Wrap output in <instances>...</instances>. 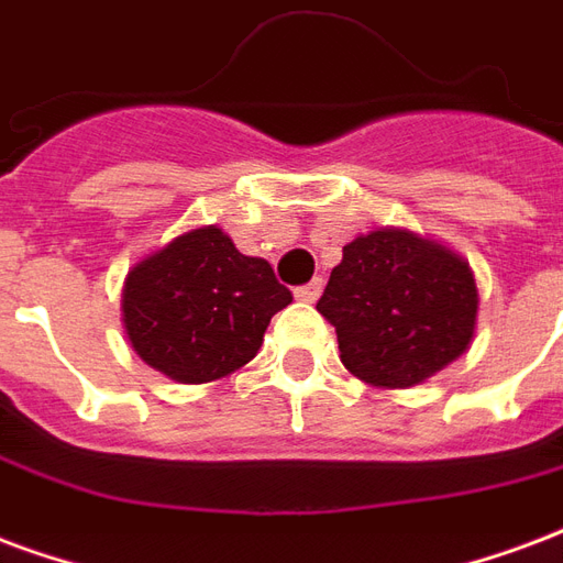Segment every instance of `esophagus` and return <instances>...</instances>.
<instances>
[{
  "label": "esophagus",
  "mask_w": 563,
  "mask_h": 563,
  "mask_svg": "<svg viewBox=\"0 0 563 563\" xmlns=\"http://www.w3.org/2000/svg\"><path fill=\"white\" fill-rule=\"evenodd\" d=\"M294 294H297V299H302V302H314V299L323 294V278H314V282L297 287Z\"/></svg>",
  "instance_id": "obj_1"
}]
</instances>
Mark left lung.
<instances>
[{"instance_id":"obj_1","label":"left lung","mask_w":563,"mask_h":563,"mask_svg":"<svg viewBox=\"0 0 563 563\" xmlns=\"http://www.w3.org/2000/svg\"><path fill=\"white\" fill-rule=\"evenodd\" d=\"M317 311L335 327L350 374L379 388H409L466 353L477 287L451 249L379 228L346 243Z\"/></svg>"}]
</instances>
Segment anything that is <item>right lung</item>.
<instances>
[{
	"label": "right lung",
	"mask_w": 563,
	"mask_h": 563,
	"mask_svg": "<svg viewBox=\"0 0 563 563\" xmlns=\"http://www.w3.org/2000/svg\"><path fill=\"white\" fill-rule=\"evenodd\" d=\"M294 302L264 257L217 225L175 236L126 273L121 311L142 362L177 383H210L255 358L276 311Z\"/></svg>",
	"instance_id": "obj_1"
}]
</instances>
